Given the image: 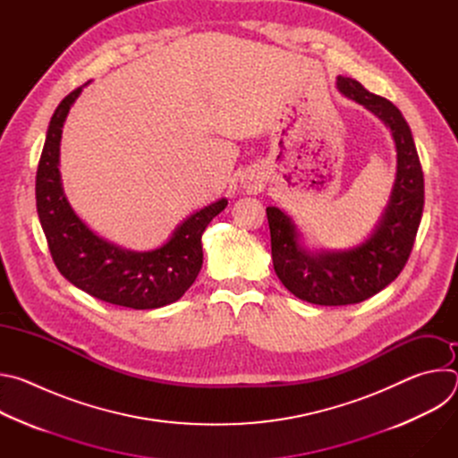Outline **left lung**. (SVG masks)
<instances>
[{
	"label": "left lung",
	"mask_w": 458,
	"mask_h": 458,
	"mask_svg": "<svg viewBox=\"0 0 458 458\" xmlns=\"http://www.w3.org/2000/svg\"><path fill=\"white\" fill-rule=\"evenodd\" d=\"M337 89L389 128L397 148V177L373 233L350 250L310 251L293 221L276 207L267 208L277 277L295 297L320 306L362 302L395 281L410 259L424 208L422 166L401 110L352 78L339 76Z\"/></svg>",
	"instance_id": "8db88e82"
}]
</instances>
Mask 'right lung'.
I'll return each instance as SVG.
<instances>
[{
	"label": "right lung",
	"mask_w": 458,
	"mask_h": 458,
	"mask_svg": "<svg viewBox=\"0 0 458 458\" xmlns=\"http://www.w3.org/2000/svg\"><path fill=\"white\" fill-rule=\"evenodd\" d=\"M83 87L64 98L48 124L36 174V207L54 265L89 295L124 308L154 310L175 302L203 267L201 237L228 201L219 199L186 217L159 248L132 251L96 235L72 210L59 174L63 123Z\"/></svg>",
	"instance_id": "obj_1"
}]
</instances>
